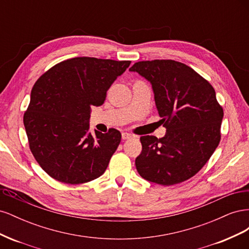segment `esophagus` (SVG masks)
<instances>
[{
    "instance_id": "obj_1",
    "label": "esophagus",
    "mask_w": 249,
    "mask_h": 249,
    "mask_svg": "<svg viewBox=\"0 0 249 249\" xmlns=\"http://www.w3.org/2000/svg\"><path fill=\"white\" fill-rule=\"evenodd\" d=\"M133 136H132V135L131 134H129V133H123L122 134V138L124 139V140H126V139H131Z\"/></svg>"
}]
</instances>
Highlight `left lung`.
Instances as JSON below:
<instances>
[{
  "label": "left lung",
  "mask_w": 249,
  "mask_h": 249,
  "mask_svg": "<svg viewBox=\"0 0 249 249\" xmlns=\"http://www.w3.org/2000/svg\"><path fill=\"white\" fill-rule=\"evenodd\" d=\"M130 71L152 83L160 122L166 127L162 138L140 137L142 152L135 161L138 173L163 186L189 179L205 166L221 139L223 109L213 86L175 60L139 61Z\"/></svg>",
  "instance_id": "left-lung-1"
}]
</instances>
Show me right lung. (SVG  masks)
<instances>
[{
    "label": "right lung",
    "instance_id": "right-lung-1",
    "mask_svg": "<svg viewBox=\"0 0 249 249\" xmlns=\"http://www.w3.org/2000/svg\"><path fill=\"white\" fill-rule=\"evenodd\" d=\"M131 61L76 57L54 65L36 81L24 114L35 160L48 175L65 184L101 177L117 149L122 134L89 130L90 107H99Z\"/></svg>",
    "mask_w": 249,
    "mask_h": 249
}]
</instances>
